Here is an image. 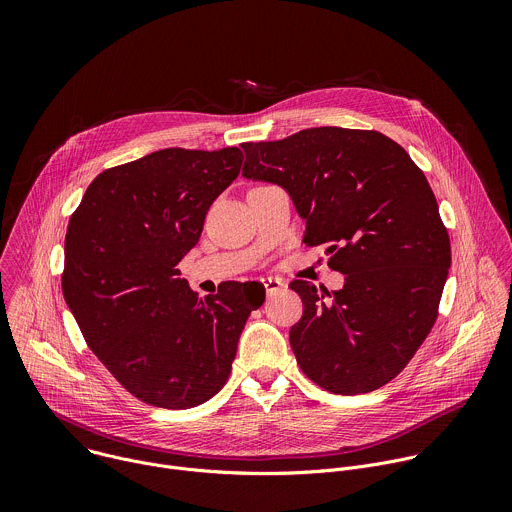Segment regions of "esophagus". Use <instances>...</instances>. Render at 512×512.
I'll return each mask as SVG.
<instances>
[{"mask_svg": "<svg viewBox=\"0 0 512 512\" xmlns=\"http://www.w3.org/2000/svg\"><path fill=\"white\" fill-rule=\"evenodd\" d=\"M261 283H263V287L267 291V296H273V294H277V291H281L285 287V283L281 279H277V277H263Z\"/></svg>", "mask_w": 512, "mask_h": 512, "instance_id": "esophagus-1", "label": "esophagus"}]
</instances>
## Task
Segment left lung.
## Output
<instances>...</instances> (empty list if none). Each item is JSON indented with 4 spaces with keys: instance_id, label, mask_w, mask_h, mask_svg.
<instances>
[{
    "instance_id": "left-lung-1",
    "label": "left lung",
    "mask_w": 512,
    "mask_h": 512,
    "mask_svg": "<svg viewBox=\"0 0 512 512\" xmlns=\"http://www.w3.org/2000/svg\"><path fill=\"white\" fill-rule=\"evenodd\" d=\"M243 176L281 186L328 245L344 287L294 279L304 302L289 344L300 369L338 395L395 379L427 338L452 263L450 237L423 172L379 131L312 127L241 145Z\"/></svg>"
}]
</instances>
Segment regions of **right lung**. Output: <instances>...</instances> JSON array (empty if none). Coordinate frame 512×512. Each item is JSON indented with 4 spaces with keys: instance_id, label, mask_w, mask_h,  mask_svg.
<instances>
[{
    "instance_id": "add662e5",
    "label": "right lung",
    "mask_w": 512,
    "mask_h": 512,
    "mask_svg": "<svg viewBox=\"0 0 512 512\" xmlns=\"http://www.w3.org/2000/svg\"><path fill=\"white\" fill-rule=\"evenodd\" d=\"M243 152L168 148L101 172L70 216L62 294L89 348L137 399L188 409L221 391L265 289L229 283L204 300L178 263Z\"/></svg>"
}]
</instances>
